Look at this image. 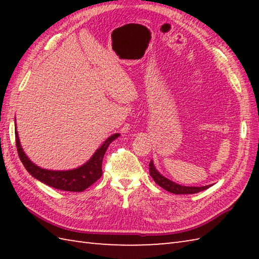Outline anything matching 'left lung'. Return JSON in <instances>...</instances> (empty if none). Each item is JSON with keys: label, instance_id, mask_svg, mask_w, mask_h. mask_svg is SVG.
<instances>
[{"label": "left lung", "instance_id": "8db88e82", "mask_svg": "<svg viewBox=\"0 0 259 259\" xmlns=\"http://www.w3.org/2000/svg\"><path fill=\"white\" fill-rule=\"evenodd\" d=\"M149 172L150 176L152 177V179L155 180V183L160 186L161 188H163L164 190H167L169 192H172L175 195H191V194H197V192L206 190L209 186H205V187H186V186H180L175 184L174 181H170L169 179L164 178L163 176H161L159 174L155 166H153L152 161H150L149 163Z\"/></svg>", "mask_w": 259, "mask_h": 259}]
</instances>
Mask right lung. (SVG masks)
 <instances>
[{
	"label": "right lung",
	"instance_id": "1",
	"mask_svg": "<svg viewBox=\"0 0 259 259\" xmlns=\"http://www.w3.org/2000/svg\"><path fill=\"white\" fill-rule=\"evenodd\" d=\"M119 137V134H114L104 141V144L99 148L95 155L83 166L68 171H52V170L42 169L35 166L34 163L29 160L25 156L20 145L18 133L15 131V144L18 149L19 157L25 169L33 177L40 180L41 183L46 184L56 189L64 191H83L88 187L93 185L102 176V160L106 153L108 146Z\"/></svg>",
	"mask_w": 259,
	"mask_h": 259
}]
</instances>
